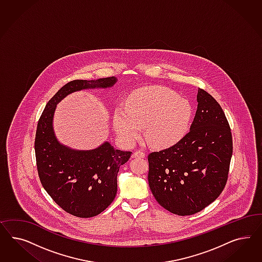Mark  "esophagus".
<instances>
[{"label": "esophagus", "mask_w": 262, "mask_h": 262, "mask_svg": "<svg viewBox=\"0 0 262 262\" xmlns=\"http://www.w3.org/2000/svg\"><path fill=\"white\" fill-rule=\"evenodd\" d=\"M145 156H146V154H145V151H142V150H138V151H135L134 152V155H133V157L134 158H137V159H142V158H145Z\"/></svg>", "instance_id": "obj_1"}]
</instances>
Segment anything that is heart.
Listing matches in <instances>:
<instances>
[{
	"mask_svg": "<svg viewBox=\"0 0 262 262\" xmlns=\"http://www.w3.org/2000/svg\"><path fill=\"white\" fill-rule=\"evenodd\" d=\"M192 117L188 101L163 86H148L128 97L125 108L118 107L113 127L120 138L134 144L146 129L148 141L158 147H169L179 142L187 133Z\"/></svg>",
	"mask_w": 262,
	"mask_h": 262,
	"instance_id": "1",
	"label": "heart"
}]
</instances>
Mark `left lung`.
I'll return each instance as SVG.
<instances>
[{
	"label": "left lung",
	"instance_id": "left-lung-1",
	"mask_svg": "<svg viewBox=\"0 0 262 262\" xmlns=\"http://www.w3.org/2000/svg\"><path fill=\"white\" fill-rule=\"evenodd\" d=\"M197 101L189 133L172 147L148 156L154 197L180 216L195 214L219 197L232 156V135L221 105L202 88Z\"/></svg>",
	"mask_w": 262,
	"mask_h": 262
}]
</instances>
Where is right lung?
<instances>
[{
  "instance_id": "1",
  "label": "right lung",
  "mask_w": 262,
  "mask_h": 262,
  "mask_svg": "<svg viewBox=\"0 0 262 262\" xmlns=\"http://www.w3.org/2000/svg\"><path fill=\"white\" fill-rule=\"evenodd\" d=\"M116 78L75 79L60 88L40 116L34 140L40 182L58 206L69 214L89 218L100 214L117 193V174L132 151L116 150L108 142L91 151H75L56 140L53 116L56 103L72 92L111 88Z\"/></svg>"
}]
</instances>
